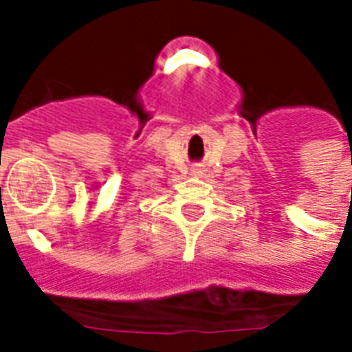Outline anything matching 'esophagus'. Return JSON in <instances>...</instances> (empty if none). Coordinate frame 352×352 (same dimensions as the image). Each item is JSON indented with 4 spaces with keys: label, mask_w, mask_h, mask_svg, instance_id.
Wrapping results in <instances>:
<instances>
[{
    "label": "esophagus",
    "mask_w": 352,
    "mask_h": 352,
    "mask_svg": "<svg viewBox=\"0 0 352 352\" xmlns=\"http://www.w3.org/2000/svg\"><path fill=\"white\" fill-rule=\"evenodd\" d=\"M192 173H193V175H203V168H193V170H192Z\"/></svg>",
    "instance_id": "obj_1"
}]
</instances>
